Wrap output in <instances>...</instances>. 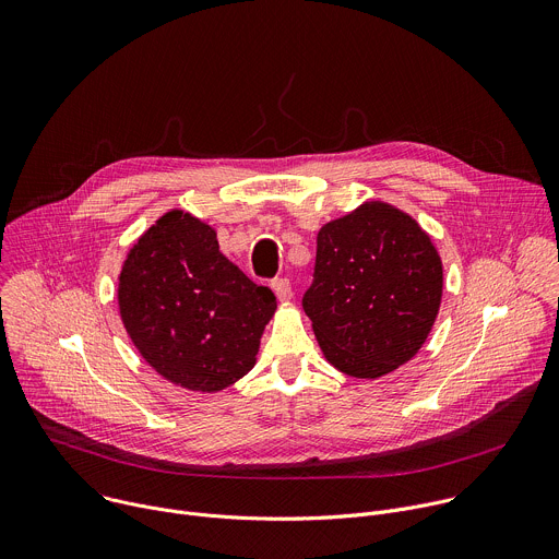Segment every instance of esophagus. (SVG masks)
Returning a JSON list of instances; mask_svg holds the SVG:
<instances>
[{"instance_id":"34e87169","label":"esophagus","mask_w":559,"mask_h":559,"mask_svg":"<svg viewBox=\"0 0 559 559\" xmlns=\"http://www.w3.org/2000/svg\"><path fill=\"white\" fill-rule=\"evenodd\" d=\"M271 288H273V293L277 295L280 301H286V299H290V295H293L290 282H288L286 277H275V280H271Z\"/></svg>"}]
</instances>
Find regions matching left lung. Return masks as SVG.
<instances>
[{
  "instance_id": "obj_1",
  "label": "left lung",
  "mask_w": 559,
  "mask_h": 559,
  "mask_svg": "<svg viewBox=\"0 0 559 559\" xmlns=\"http://www.w3.org/2000/svg\"><path fill=\"white\" fill-rule=\"evenodd\" d=\"M440 295L442 264L429 236L407 213L366 202L317 234L301 306L334 368L377 379L420 350Z\"/></svg>"
}]
</instances>
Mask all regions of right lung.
Here are the masks:
<instances>
[{
    "label": "right lung",
    "mask_w": 559,
    "mask_h": 559,
    "mask_svg": "<svg viewBox=\"0 0 559 559\" xmlns=\"http://www.w3.org/2000/svg\"><path fill=\"white\" fill-rule=\"evenodd\" d=\"M119 306L134 346L158 374L217 392L253 368L277 304L271 288L219 253L209 225L169 211L130 251Z\"/></svg>",
    "instance_id": "obj_1"
}]
</instances>
